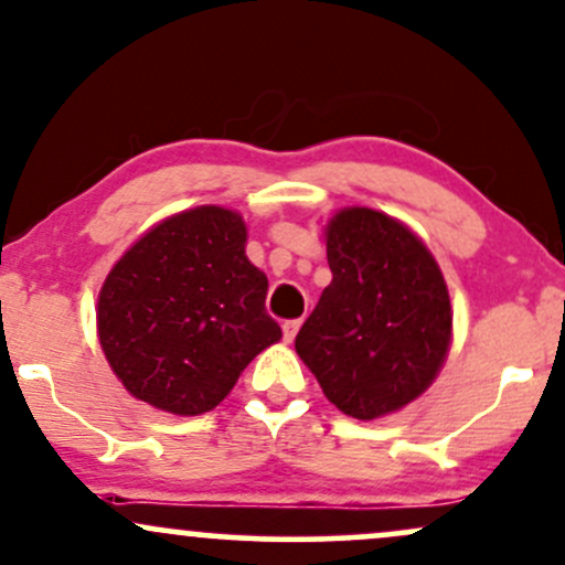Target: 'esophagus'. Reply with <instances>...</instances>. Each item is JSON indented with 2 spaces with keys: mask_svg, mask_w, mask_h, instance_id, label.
Listing matches in <instances>:
<instances>
[{
  "mask_svg": "<svg viewBox=\"0 0 565 565\" xmlns=\"http://www.w3.org/2000/svg\"><path fill=\"white\" fill-rule=\"evenodd\" d=\"M300 327H302V321L300 319H295V321H284V340L287 342H291L297 337V332H300Z\"/></svg>",
  "mask_w": 565,
  "mask_h": 565,
  "instance_id": "esophagus-1",
  "label": "esophagus"
}]
</instances>
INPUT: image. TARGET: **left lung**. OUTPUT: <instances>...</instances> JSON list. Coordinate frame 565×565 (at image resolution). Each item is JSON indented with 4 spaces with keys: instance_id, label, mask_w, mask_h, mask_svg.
Listing matches in <instances>:
<instances>
[{
    "instance_id": "1",
    "label": "left lung",
    "mask_w": 565,
    "mask_h": 565,
    "mask_svg": "<svg viewBox=\"0 0 565 565\" xmlns=\"http://www.w3.org/2000/svg\"><path fill=\"white\" fill-rule=\"evenodd\" d=\"M323 242L332 284L297 334V355L348 417L401 412L449 355L446 278L423 238L372 206L337 210Z\"/></svg>"
}]
</instances>
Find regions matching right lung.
Wrapping results in <instances>:
<instances>
[{
  "mask_svg": "<svg viewBox=\"0 0 565 565\" xmlns=\"http://www.w3.org/2000/svg\"><path fill=\"white\" fill-rule=\"evenodd\" d=\"M268 276L246 257V223L204 204L164 217L108 270L97 340L125 391L178 417L212 412L281 327Z\"/></svg>",
  "mask_w": 565,
  "mask_h": 565,
  "instance_id": "add662e5",
  "label": "right lung"
}]
</instances>
